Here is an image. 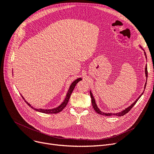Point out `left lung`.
Returning <instances> with one entry per match:
<instances>
[{"instance_id": "1", "label": "left lung", "mask_w": 154, "mask_h": 154, "mask_svg": "<svg viewBox=\"0 0 154 154\" xmlns=\"http://www.w3.org/2000/svg\"><path fill=\"white\" fill-rule=\"evenodd\" d=\"M144 54H145V56H146V53H145V52H144ZM145 74H146V78L148 77V71H147V66H146V68H145ZM146 83L145 84V86H144V88H145V87H146ZM90 94H91V100H92V106H93V108H94V110L97 113V114H101V115H103V116H124V115H125L127 113H128V112L132 109V107L135 105V104H136V103H137V101H138V100L140 98V97L142 96V94H143V93L142 94L139 96V97H138V98L135 101L134 103L130 105V106H128L127 109H125L124 110H123V111H122V112H119V113H116V114H113V113H105V112H101L98 108H97V105H96V101H95V100H94V97H93V96H92V93H91V92H90Z\"/></svg>"}]
</instances>
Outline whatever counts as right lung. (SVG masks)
<instances>
[{"mask_svg": "<svg viewBox=\"0 0 154 154\" xmlns=\"http://www.w3.org/2000/svg\"><path fill=\"white\" fill-rule=\"evenodd\" d=\"M80 80H82V78H78L77 80H76L75 81L72 82V84L71 85V86H70V87H69V91L67 92V94L66 95V98H65L64 101H63V103L61 105H60V106L57 107V108H55V109H35V108H34V107H32L30 104H29L28 103H27V102L26 100H25V101L26 102L27 105H28L29 106L31 107L32 109H35L36 111L40 112H42V113H45V114H57V113L60 112H61L65 108V107L67 106V104L68 101L69 100L70 97H71V95L72 94V91L74 90V87H75V86L78 83V82H79ZM22 98L24 100V98L23 97H22Z\"/></svg>", "mask_w": 154, "mask_h": 154, "instance_id": "right-lung-1", "label": "right lung"}]
</instances>
